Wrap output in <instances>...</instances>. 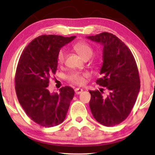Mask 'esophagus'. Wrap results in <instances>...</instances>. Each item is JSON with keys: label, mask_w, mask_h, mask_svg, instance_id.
Masks as SVG:
<instances>
[{"label": "esophagus", "mask_w": 155, "mask_h": 155, "mask_svg": "<svg viewBox=\"0 0 155 155\" xmlns=\"http://www.w3.org/2000/svg\"><path fill=\"white\" fill-rule=\"evenodd\" d=\"M74 91H75V93L77 94H80L83 92V89H81V88H76Z\"/></svg>", "instance_id": "34e87169"}]
</instances>
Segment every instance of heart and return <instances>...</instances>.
Masks as SVG:
<instances>
[{
	"mask_svg": "<svg viewBox=\"0 0 155 155\" xmlns=\"http://www.w3.org/2000/svg\"><path fill=\"white\" fill-rule=\"evenodd\" d=\"M73 48H74V51L79 54L81 58L83 59L87 58V57L90 58L93 54L92 49L86 43L78 42L74 44ZM65 56H66V53H65V51H64V50L59 51L58 54H57V63L60 65L64 64ZM87 77V74H85V73L81 74V73L75 72L70 76L69 80L70 82L76 84V85H83L84 83H85V78Z\"/></svg>",
	"mask_w": 155,
	"mask_h": 155,
	"instance_id": "1",
	"label": "heart"
}]
</instances>
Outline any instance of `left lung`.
Returning <instances> with one entry per match:
<instances>
[{"label": "left lung", "instance_id": "1", "mask_svg": "<svg viewBox=\"0 0 155 155\" xmlns=\"http://www.w3.org/2000/svg\"><path fill=\"white\" fill-rule=\"evenodd\" d=\"M103 47L102 77L96 83L105 87L90 91V107L100 124L113 127L124 121L130 114L140 90V79L135 59L125 44L112 33L103 32L87 37Z\"/></svg>", "mask_w": 155, "mask_h": 155}]
</instances>
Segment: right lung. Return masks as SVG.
<instances>
[{"instance_id":"1","label":"right lung","mask_w":155,"mask_h":155,"mask_svg":"<svg viewBox=\"0 0 155 155\" xmlns=\"http://www.w3.org/2000/svg\"><path fill=\"white\" fill-rule=\"evenodd\" d=\"M76 36L42 35L23 51L17 65L15 88L18 101L30 118L41 127H52L64 122L74 91L69 86L60 93L48 90L49 79L57 69V54Z\"/></svg>"}]
</instances>
